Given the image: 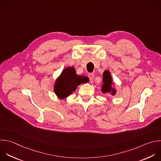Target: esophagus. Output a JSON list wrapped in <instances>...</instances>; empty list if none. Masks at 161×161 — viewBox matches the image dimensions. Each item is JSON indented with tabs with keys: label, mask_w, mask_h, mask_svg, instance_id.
Masks as SVG:
<instances>
[{
	"label": "esophagus",
	"mask_w": 161,
	"mask_h": 161,
	"mask_svg": "<svg viewBox=\"0 0 161 161\" xmlns=\"http://www.w3.org/2000/svg\"><path fill=\"white\" fill-rule=\"evenodd\" d=\"M89 80L91 82H93L94 80V77H95V75L94 73H89Z\"/></svg>",
	"instance_id": "34e87169"
}]
</instances>
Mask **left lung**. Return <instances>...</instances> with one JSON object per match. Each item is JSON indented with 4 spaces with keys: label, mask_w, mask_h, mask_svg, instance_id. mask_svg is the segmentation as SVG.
I'll list each match as a JSON object with an SVG mask.
<instances>
[{
    "label": "left lung",
    "mask_w": 161,
    "mask_h": 161,
    "mask_svg": "<svg viewBox=\"0 0 161 161\" xmlns=\"http://www.w3.org/2000/svg\"><path fill=\"white\" fill-rule=\"evenodd\" d=\"M103 82V84L102 85L101 91L104 94L108 92V93H111V94L113 96L115 95L116 89L112 87L113 82L112 81V77L111 76V74L109 70H105L104 72Z\"/></svg>",
    "instance_id": "8db88e82"
}]
</instances>
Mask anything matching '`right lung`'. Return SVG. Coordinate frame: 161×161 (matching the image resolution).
<instances>
[{
	"mask_svg": "<svg viewBox=\"0 0 161 161\" xmlns=\"http://www.w3.org/2000/svg\"><path fill=\"white\" fill-rule=\"evenodd\" d=\"M88 77L77 75L74 67H69L63 70L56 80L54 91L60 99H64L75 91L78 86L88 82Z\"/></svg>",
	"mask_w": 161,
	"mask_h": 161,
	"instance_id": "obj_1",
	"label": "right lung"
}]
</instances>
